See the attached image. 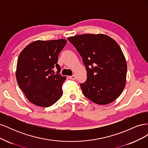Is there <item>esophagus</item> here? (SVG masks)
<instances>
[{
  "label": "esophagus",
  "mask_w": 148,
  "mask_h": 148,
  "mask_svg": "<svg viewBox=\"0 0 148 148\" xmlns=\"http://www.w3.org/2000/svg\"><path fill=\"white\" fill-rule=\"evenodd\" d=\"M69 77V78L70 79H72V80H74V79H75V78H76V77L75 75H72V76H70V77Z\"/></svg>",
  "instance_id": "obj_1"
}]
</instances>
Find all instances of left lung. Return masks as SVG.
Returning <instances> with one entry per match:
<instances>
[{
  "instance_id": "1",
  "label": "left lung",
  "mask_w": 148,
  "mask_h": 148,
  "mask_svg": "<svg viewBox=\"0 0 148 148\" xmlns=\"http://www.w3.org/2000/svg\"><path fill=\"white\" fill-rule=\"evenodd\" d=\"M77 49L87 71L80 84L83 95L94 103L106 105L122 94L127 64L118 43L104 34H79L67 38Z\"/></svg>"
}]
</instances>
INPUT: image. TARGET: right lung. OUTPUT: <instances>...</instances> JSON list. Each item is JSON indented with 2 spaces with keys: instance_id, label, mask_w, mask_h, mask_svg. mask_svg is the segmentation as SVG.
I'll return each instance as SVG.
<instances>
[{
  "instance_id": "right-lung-1",
  "label": "right lung",
  "mask_w": 148,
  "mask_h": 148,
  "mask_svg": "<svg viewBox=\"0 0 148 148\" xmlns=\"http://www.w3.org/2000/svg\"><path fill=\"white\" fill-rule=\"evenodd\" d=\"M66 44L60 39L38 40L31 42L18 58L16 78L25 96L33 104L42 107L53 105L62 97L65 77L59 75L58 56ZM56 67L58 74L52 73Z\"/></svg>"
}]
</instances>
